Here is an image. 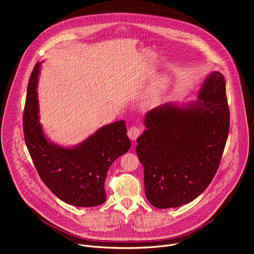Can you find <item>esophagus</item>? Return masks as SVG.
I'll list each match as a JSON object with an SVG mask.
<instances>
[{
    "instance_id": "1",
    "label": "esophagus",
    "mask_w": 254,
    "mask_h": 254,
    "mask_svg": "<svg viewBox=\"0 0 254 254\" xmlns=\"http://www.w3.org/2000/svg\"><path fill=\"white\" fill-rule=\"evenodd\" d=\"M140 133H141V129L137 127H130L129 129L127 130V135L131 140H135Z\"/></svg>"
}]
</instances>
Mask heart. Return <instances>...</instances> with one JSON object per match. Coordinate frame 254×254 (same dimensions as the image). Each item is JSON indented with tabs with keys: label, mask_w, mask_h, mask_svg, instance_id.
Masks as SVG:
<instances>
[{
	"label": "heart",
	"mask_w": 254,
	"mask_h": 254,
	"mask_svg": "<svg viewBox=\"0 0 254 254\" xmlns=\"http://www.w3.org/2000/svg\"><path fill=\"white\" fill-rule=\"evenodd\" d=\"M166 85H167L166 80H161V81H159V82L151 89V91H150V93H149V95H148V100H149L150 102H156V101L160 98V96H161V94L163 93L164 89L166 88Z\"/></svg>",
	"instance_id": "b5f03b06"
}]
</instances>
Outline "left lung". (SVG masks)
<instances>
[{"instance_id": "1", "label": "left lung", "mask_w": 254, "mask_h": 254, "mask_svg": "<svg viewBox=\"0 0 254 254\" xmlns=\"http://www.w3.org/2000/svg\"><path fill=\"white\" fill-rule=\"evenodd\" d=\"M143 123L147 129L135 152L148 200L160 209L193 201L211 183L226 144L230 114L224 76L212 72L196 101L155 107Z\"/></svg>"}]
</instances>
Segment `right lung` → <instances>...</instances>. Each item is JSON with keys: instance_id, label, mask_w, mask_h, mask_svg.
<instances>
[{"instance_id": "1", "label": "right lung", "mask_w": 254, "mask_h": 254, "mask_svg": "<svg viewBox=\"0 0 254 254\" xmlns=\"http://www.w3.org/2000/svg\"><path fill=\"white\" fill-rule=\"evenodd\" d=\"M41 63L35 65L28 83L23 129L26 146L43 183L60 200L78 207L106 200L108 168L130 148L125 121L102 127L73 148L50 142L39 124L37 82Z\"/></svg>"}]
</instances>
